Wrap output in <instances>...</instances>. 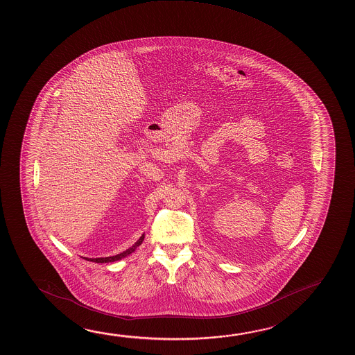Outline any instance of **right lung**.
Returning <instances> with one entry per match:
<instances>
[{"mask_svg": "<svg viewBox=\"0 0 355 355\" xmlns=\"http://www.w3.org/2000/svg\"><path fill=\"white\" fill-rule=\"evenodd\" d=\"M144 239H145V234L139 239V240L134 243V245H131L130 248H128L126 251L121 252V253H119V254H116V256H112V257H101V258H86L85 257V259L86 261H91V262L94 263H113L116 262V261H120V259H123V258H125L126 256H129V254H131L132 252H135V250H137V247L139 245H141L142 241H144Z\"/></svg>", "mask_w": 355, "mask_h": 355, "instance_id": "1", "label": "right lung"}]
</instances>
